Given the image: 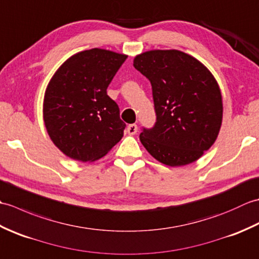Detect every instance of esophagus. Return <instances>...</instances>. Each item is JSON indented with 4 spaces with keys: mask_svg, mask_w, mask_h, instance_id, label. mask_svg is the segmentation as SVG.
<instances>
[{
    "mask_svg": "<svg viewBox=\"0 0 259 259\" xmlns=\"http://www.w3.org/2000/svg\"><path fill=\"white\" fill-rule=\"evenodd\" d=\"M126 133H128L130 136L136 135L138 133V126H137V124H129L126 126Z\"/></svg>",
    "mask_w": 259,
    "mask_h": 259,
    "instance_id": "1",
    "label": "esophagus"
}]
</instances>
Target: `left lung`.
Instances as JSON below:
<instances>
[{"label": "left lung", "mask_w": 259, "mask_h": 259, "mask_svg": "<svg viewBox=\"0 0 259 259\" xmlns=\"http://www.w3.org/2000/svg\"><path fill=\"white\" fill-rule=\"evenodd\" d=\"M134 67L149 79L157 115L141 144L166 166L198 160L216 141L223 121V99L216 79L199 60L178 50L138 54Z\"/></svg>", "instance_id": "8db88e82"}]
</instances>
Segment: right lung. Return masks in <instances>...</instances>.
I'll use <instances>...</instances> for the list:
<instances>
[{
	"mask_svg": "<svg viewBox=\"0 0 259 259\" xmlns=\"http://www.w3.org/2000/svg\"><path fill=\"white\" fill-rule=\"evenodd\" d=\"M126 58L95 48L73 54L53 74L45 93L43 120L65 156L96 161L123 137L125 123L107 88Z\"/></svg>",
	"mask_w": 259,
	"mask_h": 259,
	"instance_id": "right-lung-1",
	"label": "right lung"
}]
</instances>
